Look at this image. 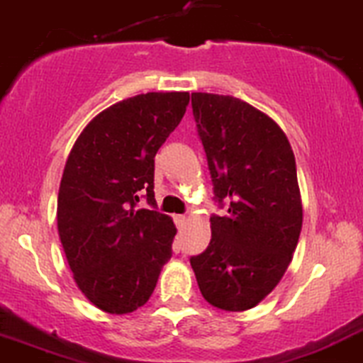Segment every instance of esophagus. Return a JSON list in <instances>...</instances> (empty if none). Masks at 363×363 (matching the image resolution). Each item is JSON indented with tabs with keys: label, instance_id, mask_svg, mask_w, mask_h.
<instances>
[{
	"label": "esophagus",
	"instance_id": "34e87169",
	"mask_svg": "<svg viewBox=\"0 0 363 363\" xmlns=\"http://www.w3.org/2000/svg\"><path fill=\"white\" fill-rule=\"evenodd\" d=\"M186 220H188V217H186V215H174V222L177 227L184 225Z\"/></svg>",
	"mask_w": 363,
	"mask_h": 363
}]
</instances>
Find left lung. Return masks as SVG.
<instances>
[{
    "mask_svg": "<svg viewBox=\"0 0 363 363\" xmlns=\"http://www.w3.org/2000/svg\"><path fill=\"white\" fill-rule=\"evenodd\" d=\"M218 205L212 240L191 257L200 291L227 312L253 308L279 284L303 222L296 162L288 138L269 115L234 96L191 94Z\"/></svg>",
    "mask_w": 363,
    "mask_h": 363,
    "instance_id": "1",
    "label": "left lung"
}]
</instances>
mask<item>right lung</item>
Segmentation results:
<instances>
[{"instance_id":"1","label":"right lung","mask_w":363,"mask_h":363,"mask_svg":"<svg viewBox=\"0 0 363 363\" xmlns=\"http://www.w3.org/2000/svg\"><path fill=\"white\" fill-rule=\"evenodd\" d=\"M189 93L122 99L75 141L58 191V234L79 289L106 313H130L150 300L172 257L175 229L157 212L155 155L179 125ZM143 194L152 210L138 209Z\"/></svg>"}]
</instances>
